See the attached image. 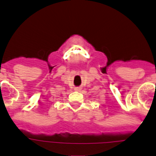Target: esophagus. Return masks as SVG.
<instances>
[{
	"label": "esophagus",
	"mask_w": 156,
	"mask_h": 156,
	"mask_svg": "<svg viewBox=\"0 0 156 156\" xmlns=\"http://www.w3.org/2000/svg\"><path fill=\"white\" fill-rule=\"evenodd\" d=\"M75 90L76 91H80V90H81V88H80V87H76Z\"/></svg>",
	"instance_id": "obj_1"
}]
</instances>
